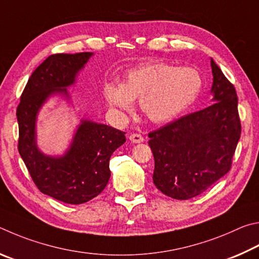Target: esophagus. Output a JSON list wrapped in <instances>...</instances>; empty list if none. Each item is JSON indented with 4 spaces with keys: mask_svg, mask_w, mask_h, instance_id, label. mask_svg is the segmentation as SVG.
<instances>
[{
    "mask_svg": "<svg viewBox=\"0 0 259 259\" xmlns=\"http://www.w3.org/2000/svg\"><path fill=\"white\" fill-rule=\"evenodd\" d=\"M130 140H131V141H132L133 143H141V142L144 141V138L142 137L141 134L134 133V134H131V135H130Z\"/></svg>",
    "mask_w": 259,
    "mask_h": 259,
    "instance_id": "obj_1",
    "label": "esophagus"
}]
</instances>
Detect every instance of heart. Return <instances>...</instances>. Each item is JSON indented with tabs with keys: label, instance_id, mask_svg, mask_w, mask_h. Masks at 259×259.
Here are the masks:
<instances>
[{
	"label": "heart",
	"instance_id": "b5f03b06",
	"mask_svg": "<svg viewBox=\"0 0 259 259\" xmlns=\"http://www.w3.org/2000/svg\"><path fill=\"white\" fill-rule=\"evenodd\" d=\"M201 88V76L193 68L149 62L131 70L121 85H104L103 93L112 108L130 111L133 100H139L149 120L165 122L191 106Z\"/></svg>",
	"mask_w": 259,
	"mask_h": 259
}]
</instances>
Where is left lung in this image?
Returning a JSON list of instances; mask_svg holds the SVG:
<instances>
[{
	"label": "left lung",
	"instance_id": "1",
	"mask_svg": "<svg viewBox=\"0 0 259 259\" xmlns=\"http://www.w3.org/2000/svg\"><path fill=\"white\" fill-rule=\"evenodd\" d=\"M214 103L149 133L153 183L166 196L188 200L228 173L241 134L234 85L210 61Z\"/></svg>",
	"mask_w": 259,
	"mask_h": 259
}]
</instances>
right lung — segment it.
<instances>
[{"label": "right lung", "instance_id": "1", "mask_svg": "<svg viewBox=\"0 0 259 259\" xmlns=\"http://www.w3.org/2000/svg\"><path fill=\"white\" fill-rule=\"evenodd\" d=\"M92 52L51 54L29 77L17 108L18 150L40 192L59 201L79 205L97 197L107 187L110 157L126 141L125 132L111 126L81 120L65 156H44L36 147V115L50 95H68L67 86Z\"/></svg>", "mask_w": 259, "mask_h": 259}]
</instances>
